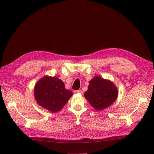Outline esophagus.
Returning <instances> with one entry per match:
<instances>
[{
  "label": "esophagus",
  "mask_w": 154,
  "mask_h": 154,
  "mask_svg": "<svg viewBox=\"0 0 154 154\" xmlns=\"http://www.w3.org/2000/svg\"><path fill=\"white\" fill-rule=\"evenodd\" d=\"M76 92L77 93H78V94H83V91L82 90H78Z\"/></svg>",
  "instance_id": "esophagus-1"
}]
</instances>
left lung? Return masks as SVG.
I'll list each match as a JSON object with an SVG mask.
<instances>
[{
	"label": "left lung",
	"mask_w": 154,
	"mask_h": 154,
	"mask_svg": "<svg viewBox=\"0 0 154 154\" xmlns=\"http://www.w3.org/2000/svg\"><path fill=\"white\" fill-rule=\"evenodd\" d=\"M118 91L112 82L100 76H95L89 82L84 93L85 99L97 110L110 106L117 99Z\"/></svg>",
	"instance_id": "obj_1"
}]
</instances>
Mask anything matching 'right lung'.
Returning a JSON list of instances; mask_svg holds the SVG:
<instances>
[{
    "label": "right lung",
    "mask_w": 154,
    "mask_h": 154,
    "mask_svg": "<svg viewBox=\"0 0 154 154\" xmlns=\"http://www.w3.org/2000/svg\"><path fill=\"white\" fill-rule=\"evenodd\" d=\"M34 95L37 103L54 113L62 110L72 96V92L66 89L63 82L58 78L45 76L36 83Z\"/></svg>",
    "instance_id": "add662e5"
}]
</instances>
